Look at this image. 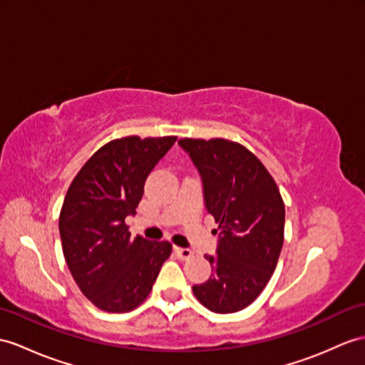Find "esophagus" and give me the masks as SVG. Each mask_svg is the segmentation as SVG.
Segmentation results:
<instances>
[{
	"instance_id": "34e87169",
	"label": "esophagus",
	"mask_w": 365,
	"mask_h": 365,
	"mask_svg": "<svg viewBox=\"0 0 365 365\" xmlns=\"http://www.w3.org/2000/svg\"><path fill=\"white\" fill-rule=\"evenodd\" d=\"M176 254L181 257L182 260H187V259H190V257L193 255V251L192 250H189V247H176Z\"/></svg>"
}]
</instances>
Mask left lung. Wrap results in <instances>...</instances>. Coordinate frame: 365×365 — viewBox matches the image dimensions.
<instances>
[{
  "label": "left lung",
  "mask_w": 365,
  "mask_h": 365,
  "mask_svg": "<svg viewBox=\"0 0 365 365\" xmlns=\"http://www.w3.org/2000/svg\"><path fill=\"white\" fill-rule=\"evenodd\" d=\"M202 176L206 209L218 223L217 255H204L213 275L193 294L218 314L251 305L277 266L285 234V202L271 173L251 150L225 138H182Z\"/></svg>",
  "instance_id": "1"
}]
</instances>
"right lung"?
Wrapping results in <instances>:
<instances>
[{"label":"right lung","mask_w":365,"mask_h":365,"mask_svg":"<svg viewBox=\"0 0 365 365\" xmlns=\"http://www.w3.org/2000/svg\"><path fill=\"white\" fill-rule=\"evenodd\" d=\"M176 136H125L106 142L74 176L58 217L61 250L83 296L106 313L144 302L172 254L168 242L130 238L148 173Z\"/></svg>","instance_id":"right-lung-1"}]
</instances>
